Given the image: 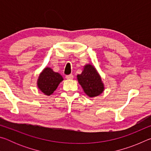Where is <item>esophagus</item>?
Instances as JSON below:
<instances>
[{
    "label": "esophagus",
    "mask_w": 151,
    "mask_h": 151,
    "mask_svg": "<svg viewBox=\"0 0 151 151\" xmlns=\"http://www.w3.org/2000/svg\"><path fill=\"white\" fill-rule=\"evenodd\" d=\"M73 77H74V76H73V75H66V79H69V80H70V79H73Z\"/></svg>",
    "instance_id": "1"
}]
</instances>
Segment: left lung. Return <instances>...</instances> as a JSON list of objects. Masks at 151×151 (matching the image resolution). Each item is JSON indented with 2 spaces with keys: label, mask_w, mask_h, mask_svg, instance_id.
Wrapping results in <instances>:
<instances>
[{
  "label": "left lung",
  "mask_w": 151,
  "mask_h": 151,
  "mask_svg": "<svg viewBox=\"0 0 151 151\" xmlns=\"http://www.w3.org/2000/svg\"><path fill=\"white\" fill-rule=\"evenodd\" d=\"M78 83L88 97L99 96L104 91V85L101 75L91 64H86L80 75L76 76Z\"/></svg>",
  "instance_id": "8db88e82"
}]
</instances>
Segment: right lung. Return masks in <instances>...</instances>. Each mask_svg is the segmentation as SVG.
<instances>
[{
    "instance_id": "right-lung-1",
    "label": "right lung",
    "mask_w": 151,
    "mask_h": 151,
    "mask_svg": "<svg viewBox=\"0 0 151 151\" xmlns=\"http://www.w3.org/2000/svg\"><path fill=\"white\" fill-rule=\"evenodd\" d=\"M63 81V76L56 73L50 67L47 66L40 73L37 79V87L45 95L50 96Z\"/></svg>"
}]
</instances>
